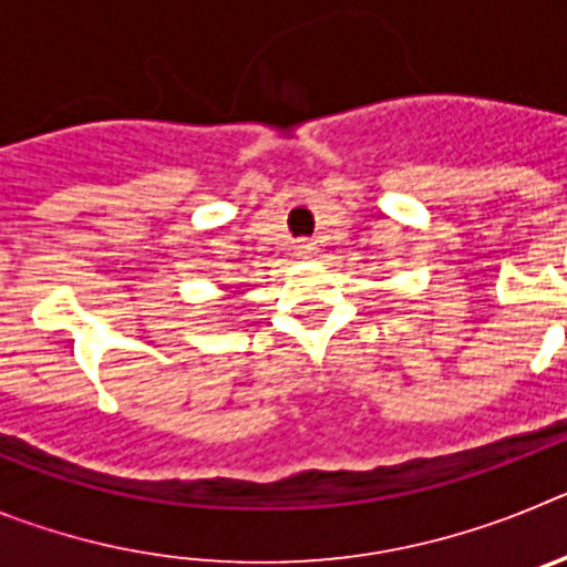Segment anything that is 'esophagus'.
<instances>
[{"instance_id":"obj_1","label":"esophagus","mask_w":567,"mask_h":567,"mask_svg":"<svg viewBox=\"0 0 567 567\" xmlns=\"http://www.w3.org/2000/svg\"><path fill=\"white\" fill-rule=\"evenodd\" d=\"M315 249H318V247H315L312 240H309V238H303V240H298V247H295V252H298L300 258H312V255H315Z\"/></svg>"}]
</instances>
